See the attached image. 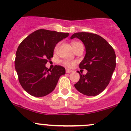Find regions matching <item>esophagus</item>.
Instances as JSON below:
<instances>
[{"instance_id": "esophagus-1", "label": "esophagus", "mask_w": 131, "mask_h": 131, "mask_svg": "<svg viewBox=\"0 0 131 131\" xmlns=\"http://www.w3.org/2000/svg\"><path fill=\"white\" fill-rule=\"evenodd\" d=\"M66 72H67V73H70L73 72V71H72V70H68V69H67V70H66Z\"/></svg>"}]
</instances>
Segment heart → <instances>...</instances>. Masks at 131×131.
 I'll return each mask as SVG.
<instances>
[{
  "label": "heart",
  "mask_w": 131,
  "mask_h": 131,
  "mask_svg": "<svg viewBox=\"0 0 131 131\" xmlns=\"http://www.w3.org/2000/svg\"><path fill=\"white\" fill-rule=\"evenodd\" d=\"M78 43H79V42H73L72 44H71V45H72L73 48L74 47V46L76 45H77ZM58 45H57V47H56V48H55V50H57V48H58ZM63 64H64V65L67 66V67H72L74 64V63L73 62H71V61H67V60H64V61H63Z\"/></svg>",
  "instance_id": "obj_1"
}]
</instances>
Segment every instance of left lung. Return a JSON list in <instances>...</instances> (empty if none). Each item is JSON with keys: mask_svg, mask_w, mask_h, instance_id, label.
<instances>
[{"mask_svg": "<svg viewBox=\"0 0 131 131\" xmlns=\"http://www.w3.org/2000/svg\"><path fill=\"white\" fill-rule=\"evenodd\" d=\"M77 38L84 44L86 54L80 68L86 69V74L80 73V78L74 87L80 93L88 96L98 95L105 90L116 68V54L105 39L97 34L75 33L71 39Z\"/></svg>", "mask_w": 131, "mask_h": 131, "instance_id": "1", "label": "left lung"}]
</instances>
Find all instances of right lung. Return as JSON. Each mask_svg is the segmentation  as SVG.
I'll return each instance as SVG.
<instances>
[{"instance_id": "1", "label": "right lung", "mask_w": 131, "mask_h": 131, "mask_svg": "<svg viewBox=\"0 0 131 131\" xmlns=\"http://www.w3.org/2000/svg\"><path fill=\"white\" fill-rule=\"evenodd\" d=\"M68 33L40 29L30 34L17 48L15 68L23 88L30 95L43 97L55 88L65 68L54 66L48 70L45 64L53 57L59 41L68 37Z\"/></svg>"}]
</instances>
